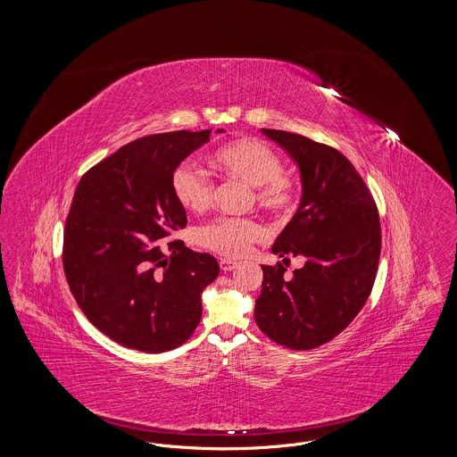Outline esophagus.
I'll use <instances>...</instances> for the list:
<instances>
[{
  "instance_id": "1",
  "label": "esophagus",
  "mask_w": 457,
  "mask_h": 457,
  "mask_svg": "<svg viewBox=\"0 0 457 457\" xmlns=\"http://www.w3.org/2000/svg\"><path fill=\"white\" fill-rule=\"evenodd\" d=\"M219 265H220V270H224V272H229V270H233L235 267H238V263L235 261H231V259H220Z\"/></svg>"
}]
</instances>
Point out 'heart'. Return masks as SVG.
<instances>
[{
  "label": "heart",
  "mask_w": 457,
  "mask_h": 457,
  "mask_svg": "<svg viewBox=\"0 0 457 457\" xmlns=\"http://www.w3.org/2000/svg\"><path fill=\"white\" fill-rule=\"evenodd\" d=\"M212 164L229 179L252 188L257 207L274 214H291L298 205V188L284 176L281 157L259 138L245 137L233 140L212 154ZM171 190L176 200L192 212L207 211L216 195L214 181L194 162H179L171 174ZM262 238V228L253 219L218 218L195 233V241L219 255L241 257L252 243Z\"/></svg>",
  "instance_id": "1"
}]
</instances>
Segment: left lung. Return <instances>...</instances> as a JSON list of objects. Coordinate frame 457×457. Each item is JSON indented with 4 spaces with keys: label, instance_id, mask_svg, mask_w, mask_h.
<instances>
[{
    "label": "left lung",
    "instance_id": "1",
    "mask_svg": "<svg viewBox=\"0 0 457 457\" xmlns=\"http://www.w3.org/2000/svg\"><path fill=\"white\" fill-rule=\"evenodd\" d=\"M296 162L303 195L272 245L279 257H303L302 269L262 265L255 322L274 343L313 349L334 339L367 303L380 259V220L363 178L348 159L298 133L262 129ZM289 259H283L287 263Z\"/></svg>",
    "mask_w": 457,
    "mask_h": 457
}]
</instances>
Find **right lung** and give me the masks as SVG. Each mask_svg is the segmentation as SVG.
Returning a JSON list of instances; mask_svg holds the SVG:
<instances>
[{
    "label": "right lung",
    "mask_w": 457,
    "mask_h": 457,
    "mask_svg": "<svg viewBox=\"0 0 457 457\" xmlns=\"http://www.w3.org/2000/svg\"><path fill=\"white\" fill-rule=\"evenodd\" d=\"M211 130L137 138L84 174L63 235L70 291L114 343L144 353L183 345L202 317V291L219 263L181 239L187 212L171 190L173 170Z\"/></svg>",
    "instance_id": "obj_1"
}]
</instances>
